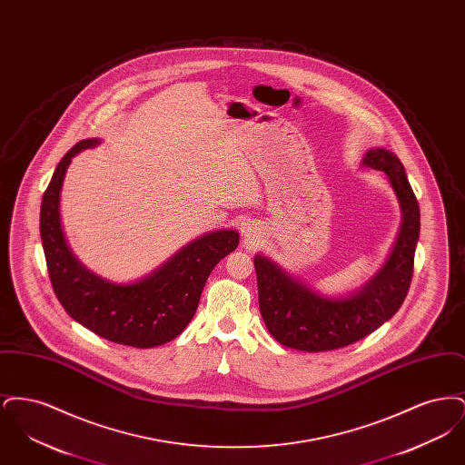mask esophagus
Masks as SVG:
<instances>
[{"label":"esophagus","instance_id":"obj_1","mask_svg":"<svg viewBox=\"0 0 465 465\" xmlns=\"http://www.w3.org/2000/svg\"><path fill=\"white\" fill-rule=\"evenodd\" d=\"M260 237V228L256 224H249L243 228V241L247 243L256 242V239Z\"/></svg>","mask_w":465,"mask_h":465}]
</instances>
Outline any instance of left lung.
Listing matches in <instances>:
<instances>
[{"mask_svg": "<svg viewBox=\"0 0 465 465\" xmlns=\"http://www.w3.org/2000/svg\"><path fill=\"white\" fill-rule=\"evenodd\" d=\"M362 165L385 173L402 213L389 260L362 288L347 296H322L270 258L254 256L260 312L268 331L284 347L303 352L347 347L387 322L408 294L420 233L419 202L401 160L391 150H368Z\"/></svg>", "mask_w": 465, "mask_h": 465, "instance_id": "left-lung-1", "label": "left lung"}]
</instances>
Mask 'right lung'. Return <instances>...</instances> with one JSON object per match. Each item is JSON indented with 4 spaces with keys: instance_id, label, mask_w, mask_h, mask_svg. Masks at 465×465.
<instances>
[{
    "instance_id": "right-lung-1",
    "label": "right lung",
    "mask_w": 465,
    "mask_h": 465,
    "mask_svg": "<svg viewBox=\"0 0 465 465\" xmlns=\"http://www.w3.org/2000/svg\"><path fill=\"white\" fill-rule=\"evenodd\" d=\"M101 139L76 143L59 162L45 190L40 235L52 288L67 313L110 341L152 349L184 331L199 307L202 289L213 268L237 249V230L205 233L133 284L106 281L82 265L69 249L61 224V188L71 158Z\"/></svg>"
}]
</instances>
